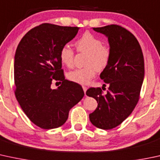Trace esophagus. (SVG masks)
Returning <instances> with one entry per match:
<instances>
[{"label": "esophagus", "instance_id": "obj_1", "mask_svg": "<svg viewBox=\"0 0 160 160\" xmlns=\"http://www.w3.org/2000/svg\"><path fill=\"white\" fill-rule=\"evenodd\" d=\"M83 91H84V93L86 94V92H87V87H85V86H83Z\"/></svg>", "mask_w": 160, "mask_h": 160}]
</instances>
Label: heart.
Listing matches in <instances>:
<instances>
[{
	"mask_svg": "<svg viewBox=\"0 0 160 160\" xmlns=\"http://www.w3.org/2000/svg\"><path fill=\"white\" fill-rule=\"evenodd\" d=\"M77 51L87 54L86 67L70 70L67 77L70 81L80 84H86L95 76L97 71H102L108 65L111 58V49L108 45L102 44L101 39L93 33H83L76 41ZM60 60L65 66H73L74 52L69 45H63L59 53Z\"/></svg>",
	"mask_w": 160,
	"mask_h": 160,
	"instance_id": "obj_1",
	"label": "heart"
}]
</instances>
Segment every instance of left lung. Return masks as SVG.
<instances>
[{
    "instance_id": "left-lung-1",
    "label": "left lung",
    "mask_w": 160,
    "mask_h": 160,
    "mask_svg": "<svg viewBox=\"0 0 160 160\" xmlns=\"http://www.w3.org/2000/svg\"><path fill=\"white\" fill-rule=\"evenodd\" d=\"M93 29L108 38L111 58L100 73L109 86L107 93L100 87H91L86 93L98 103L89 117L97 128L111 129L130 115L139 101L144 78L143 54L137 38L125 28L111 24Z\"/></svg>"
}]
</instances>
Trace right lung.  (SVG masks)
Listing matches in <instances>:
<instances>
[{"label":"right lung","instance_id":"add662e5","mask_svg":"<svg viewBox=\"0 0 160 160\" xmlns=\"http://www.w3.org/2000/svg\"><path fill=\"white\" fill-rule=\"evenodd\" d=\"M79 29L43 23L28 31L16 50L15 96L27 117L42 129L63 125L69 111L84 96L81 86L65 80L59 57ZM53 79L60 81L57 89L50 87Z\"/></svg>","mask_w":160,"mask_h":160}]
</instances>
